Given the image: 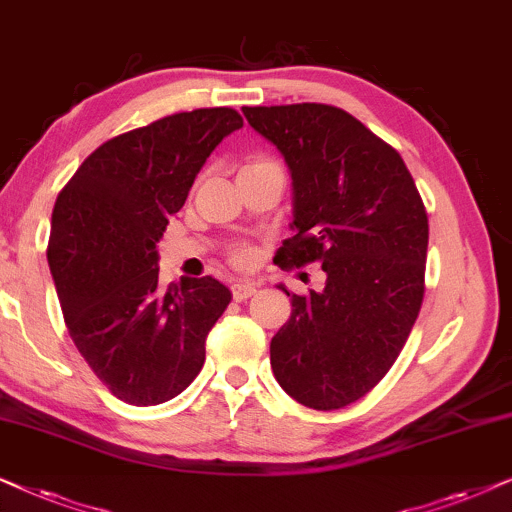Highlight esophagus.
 I'll return each instance as SVG.
<instances>
[{"label": "esophagus", "mask_w": 512, "mask_h": 512, "mask_svg": "<svg viewBox=\"0 0 512 512\" xmlns=\"http://www.w3.org/2000/svg\"><path fill=\"white\" fill-rule=\"evenodd\" d=\"M257 292V285L250 281H234L231 283V295H234L236 302H243V299L252 297Z\"/></svg>", "instance_id": "obj_1"}]
</instances>
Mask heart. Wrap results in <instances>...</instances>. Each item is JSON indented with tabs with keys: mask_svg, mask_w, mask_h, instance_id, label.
Here are the masks:
<instances>
[{
	"mask_svg": "<svg viewBox=\"0 0 512 512\" xmlns=\"http://www.w3.org/2000/svg\"><path fill=\"white\" fill-rule=\"evenodd\" d=\"M267 163H274L269 159H250L248 163H245L243 168H257V166H267ZM241 168V170H243ZM231 260H234L236 264H248L252 260V250L250 248H236L234 255H231Z\"/></svg>",
	"mask_w": 512,
	"mask_h": 512,
	"instance_id": "obj_1",
	"label": "heart"
}]
</instances>
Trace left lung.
Returning a JSON list of instances; mask_svg holds the SVG:
<instances>
[{
  "label": "left lung",
  "instance_id": "obj_1",
  "mask_svg": "<svg viewBox=\"0 0 512 512\" xmlns=\"http://www.w3.org/2000/svg\"><path fill=\"white\" fill-rule=\"evenodd\" d=\"M292 177L283 269L318 262L325 288L285 295L292 313L271 339V370L290 398L342 410L384 379L424 299L428 217L391 145L344 109L320 102L243 107Z\"/></svg>",
  "mask_w": 512,
  "mask_h": 512
}]
</instances>
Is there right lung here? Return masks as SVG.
I'll return each instance as SVG.
<instances>
[{
	"instance_id": "add662e5",
	"label": "right lung",
	"mask_w": 512,
	"mask_h": 512,
	"mask_svg": "<svg viewBox=\"0 0 512 512\" xmlns=\"http://www.w3.org/2000/svg\"><path fill=\"white\" fill-rule=\"evenodd\" d=\"M241 126L231 107L170 114L107 140L58 194L46 257L67 330L128 405H161L185 391L231 302L213 276L163 290L156 243L210 152Z\"/></svg>"
}]
</instances>
